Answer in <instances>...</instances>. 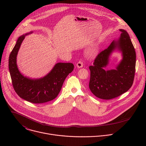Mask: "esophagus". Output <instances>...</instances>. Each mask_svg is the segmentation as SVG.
<instances>
[{
  "label": "esophagus",
  "mask_w": 146,
  "mask_h": 146,
  "mask_svg": "<svg viewBox=\"0 0 146 146\" xmlns=\"http://www.w3.org/2000/svg\"><path fill=\"white\" fill-rule=\"evenodd\" d=\"M76 66H77V67L78 68H82V66H83V63H82V61H78L77 63V64H76Z\"/></svg>",
  "instance_id": "1"
}]
</instances>
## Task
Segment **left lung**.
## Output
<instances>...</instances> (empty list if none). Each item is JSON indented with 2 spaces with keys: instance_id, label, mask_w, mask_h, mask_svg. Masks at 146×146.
<instances>
[{
  "instance_id": "8db88e82",
  "label": "left lung",
  "mask_w": 146,
  "mask_h": 146,
  "mask_svg": "<svg viewBox=\"0 0 146 146\" xmlns=\"http://www.w3.org/2000/svg\"><path fill=\"white\" fill-rule=\"evenodd\" d=\"M121 36L113 40L105 50L100 52L94 60L91 72L89 87L96 97L111 99L128 91L132 87L136 67V52L126 31L119 29ZM116 49L122 52L123 59L116 70L105 71L109 56Z\"/></svg>"
}]
</instances>
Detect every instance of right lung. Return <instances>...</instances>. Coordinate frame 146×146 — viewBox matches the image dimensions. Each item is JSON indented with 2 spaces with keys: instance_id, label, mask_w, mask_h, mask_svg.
<instances>
[{
  "instance_id": "1",
  "label": "right lung",
  "mask_w": 146,
  "mask_h": 146,
  "mask_svg": "<svg viewBox=\"0 0 146 146\" xmlns=\"http://www.w3.org/2000/svg\"><path fill=\"white\" fill-rule=\"evenodd\" d=\"M28 34L18 38L10 54V74L13 88L20 98L32 103H43L54 99L58 96L65 78L73 70L74 65L72 63H58L47 75L38 79L24 76L17 68V55L23 41Z\"/></svg>"
}]
</instances>
